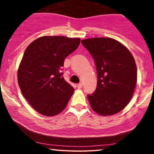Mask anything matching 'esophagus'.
<instances>
[{"label": "esophagus", "mask_w": 154, "mask_h": 154, "mask_svg": "<svg viewBox=\"0 0 154 154\" xmlns=\"http://www.w3.org/2000/svg\"><path fill=\"white\" fill-rule=\"evenodd\" d=\"M77 87L79 88V89H80V88H82V83H79V84L77 85Z\"/></svg>", "instance_id": "1"}]
</instances>
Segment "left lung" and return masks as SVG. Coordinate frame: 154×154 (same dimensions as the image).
<instances>
[{
	"label": "left lung",
	"instance_id": "8db88e82",
	"mask_svg": "<svg viewBox=\"0 0 154 154\" xmlns=\"http://www.w3.org/2000/svg\"><path fill=\"white\" fill-rule=\"evenodd\" d=\"M94 59L97 88L88 98L95 112L101 116L114 115L125 109L133 95L137 83V66L130 51L110 38L82 40Z\"/></svg>",
	"mask_w": 154,
	"mask_h": 154
}]
</instances>
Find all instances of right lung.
<instances>
[{"instance_id":"right-lung-1","label":"right lung","mask_w":154,"mask_h":154,"mask_svg":"<svg viewBox=\"0 0 154 154\" xmlns=\"http://www.w3.org/2000/svg\"><path fill=\"white\" fill-rule=\"evenodd\" d=\"M80 39L40 37L28 45L19 64L17 78L23 95L44 116H53L66 106L74 88L61 70L65 58L79 46Z\"/></svg>"}]
</instances>
